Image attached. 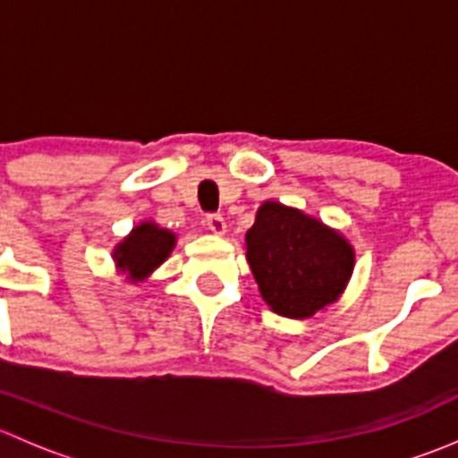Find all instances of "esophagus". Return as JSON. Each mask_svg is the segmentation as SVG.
I'll use <instances>...</instances> for the list:
<instances>
[{
  "label": "esophagus",
  "instance_id": "34e87169",
  "mask_svg": "<svg viewBox=\"0 0 458 458\" xmlns=\"http://www.w3.org/2000/svg\"><path fill=\"white\" fill-rule=\"evenodd\" d=\"M206 225H208V230L215 234H225V228H228V225H225V219L221 215H208Z\"/></svg>",
  "mask_w": 458,
  "mask_h": 458
}]
</instances>
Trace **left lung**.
I'll return each instance as SVG.
<instances>
[{
	"label": "left lung",
	"instance_id": "left-lung-1",
	"mask_svg": "<svg viewBox=\"0 0 458 458\" xmlns=\"http://www.w3.org/2000/svg\"><path fill=\"white\" fill-rule=\"evenodd\" d=\"M246 259L263 301L288 318H310L341 297L354 248L336 230L279 201H263L246 233Z\"/></svg>",
	"mask_w": 458,
	"mask_h": 458
}]
</instances>
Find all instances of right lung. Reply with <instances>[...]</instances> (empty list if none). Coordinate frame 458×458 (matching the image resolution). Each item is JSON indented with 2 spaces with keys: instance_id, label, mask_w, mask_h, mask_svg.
Wrapping results in <instances>:
<instances>
[{
  "instance_id": "obj_1",
  "label": "right lung",
  "mask_w": 458,
  "mask_h": 458,
  "mask_svg": "<svg viewBox=\"0 0 458 458\" xmlns=\"http://www.w3.org/2000/svg\"><path fill=\"white\" fill-rule=\"evenodd\" d=\"M177 237L170 230L159 228L155 221H143L114 248L113 259L119 272H126L131 281H143L155 267L168 259Z\"/></svg>"
}]
</instances>
